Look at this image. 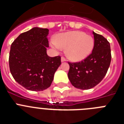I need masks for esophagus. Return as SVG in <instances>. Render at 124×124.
<instances>
[{
  "mask_svg": "<svg viewBox=\"0 0 124 124\" xmlns=\"http://www.w3.org/2000/svg\"><path fill=\"white\" fill-rule=\"evenodd\" d=\"M61 62H64V61H66V59L64 58V57H61Z\"/></svg>",
  "mask_w": 124,
  "mask_h": 124,
  "instance_id": "1",
  "label": "esophagus"
}]
</instances>
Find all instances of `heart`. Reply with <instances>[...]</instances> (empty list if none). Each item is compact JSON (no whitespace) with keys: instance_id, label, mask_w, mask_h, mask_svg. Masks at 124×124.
Masks as SVG:
<instances>
[{"instance_id":"obj_1","label":"heart","mask_w":124,"mask_h":124,"mask_svg":"<svg viewBox=\"0 0 124 124\" xmlns=\"http://www.w3.org/2000/svg\"><path fill=\"white\" fill-rule=\"evenodd\" d=\"M51 46L56 50L66 48L68 58L73 61H80L91 53L94 41L91 35L81 31H68L56 35L50 40Z\"/></svg>"}]
</instances>
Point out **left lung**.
Wrapping results in <instances>:
<instances>
[{
  "label": "left lung",
  "instance_id": "left-lung-1",
  "mask_svg": "<svg viewBox=\"0 0 124 124\" xmlns=\"http://www.w3.org/2000/svg\"><path fill=\"white\" fill-rule=\"evenodd\" d=\"M94 46L92 53L83 61L70 63L68 76L74 87L89 89L99 84L104 78L111 61L110 43L103 36L93 32Z\"/></svg>",
  "mask_w": 124,
  "mask_h": 124
}]
</instances>
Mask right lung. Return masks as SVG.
<instances>
[{
	"label": "right lung",
	"mask_w": 124,
	"mask_h": 124,
	"mask_svg": "<svg viewBox=\"0 0 124 124\" xmlns=\"http://www.w3.org/2000/svg\"><path fill=\"white\" fill-rule=\"evenodd\" d=\"M49 30L34 27L21 33L10 46L9 67L14 79L27 89L40 91L48 88L61 64L60 56L50 57Z\"/></svg>",
	"instance_id": "right-lung-1"
}]
</instances>
